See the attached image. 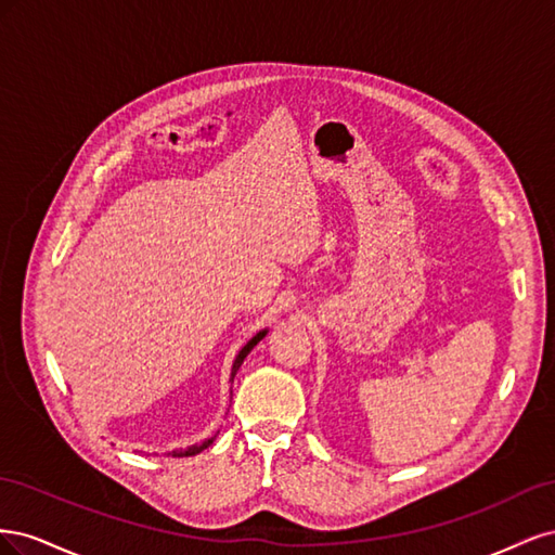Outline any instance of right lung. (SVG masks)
I'll list each match as a JSON object with an SVG mask.
<instances>
[{
  "label": "right lung",
  "mask_w": 555,
  "mask_h": 555,
  "mask_svg": "<svg viewBox=\"0 0 555 555\" xmlns=\"http://www.w3.org/2000/svg\"><path fill=\"white\" fill-rule=\"evenodd\" d=\"M263 335H266V331H261V333H257L255 335V338H251L243 349H241V354L236 357V361H233V371H231V379L233 377H236V373H238V367L243 365V361H245V357L249 354V351L251 349H255V345L263 338ZM208 444H212V440H206L204 444H196V447H190V449H184V451H173V456H194V453H198V451H204Z\"/></svg>",
  "instance_id": "obj_1"
}]
</instances>
